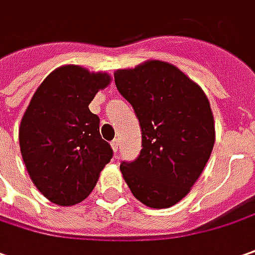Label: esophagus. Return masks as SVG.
I'll return each instance as SVG.
<instances>
[{"label":"esophagus","mask_w":255,"mask_h":255,"mask_svg":"<svg viewBox=\"0 0 255 255\" xmlns=\"http://www.w3.org/2000/svg\"><path fill=\"white\" fill-rule=\"evenodd\" d=\"M110 145H112V148H113L114 153H117V150H119V139H117V138H114L113 141L110 142Z\"/></svg>","instance_id":"34e87169"}]
</instances>
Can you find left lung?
<instances>
[{
	"label": "left lung",
	"instance_id": "left-lung-1",
	"mask_svg": "<svg viewBox=\"0 0 255 255\" xmlns=\"http://www.w3.org/2000/svg\"><path fill=\"white\" fill-rule=\"evenodd\" d=\"M114 82L132 106L142 134L138 157L121 162L123 177L146 207H171L190 193L214 148V116L207 96L163 61L120 69Z\"/></svg>",
	"mask_w": 255,
	"mask_h": 255
}]
</instances>
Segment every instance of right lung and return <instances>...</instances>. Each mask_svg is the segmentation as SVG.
<instances>
[{"mask_svg":"<svg viewBox=\"0 0 255 255\" xmlns=\"http://www.w3.org/2000/svg\"><path fill=\"white\" fill-rule=\"evenodd\" d=\"M107 74L65 65L51 72L33 95L19 128L27 173L47 200L61 207L84 201L113 157L99 131L100 119L89 110Z\"/></svg>","mask_w":255,"mask_h":255,"instance_id":"obj_1","label":"right lung"}]
</instances>
